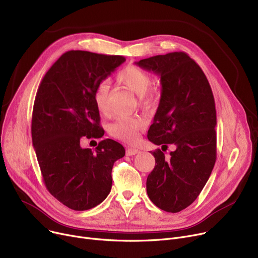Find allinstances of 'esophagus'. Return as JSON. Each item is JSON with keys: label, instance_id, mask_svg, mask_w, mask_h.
Masks as SVG:
<instances>
[{"label": "esophagus", "instance_id": "esophagus-1", "mask_svg": "<svg viewBox=\"0 0 258 258\" xmlns=\"http://www.w3.org/2000/svg\"><path fill=\"white\" fill-rule=\"evenodd\" d=\"M138 153H139V151L136 150V148H127L126 152H125L126 156H135V155L138 154Z\"/></svg>", "mask_w": 258, "mask_h": 258}]
</instances>
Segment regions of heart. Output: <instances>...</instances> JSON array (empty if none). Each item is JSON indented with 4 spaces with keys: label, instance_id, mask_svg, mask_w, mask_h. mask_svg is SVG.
<instances>
[{
    "label": "heart",
    "instance_id": "obj_1",
    "mask_svg": "<svg viewBox=\"0 0 258 258\" xmlns=\"http://www.w3.org/2000/svg\"><path fill=\"white\" fill-rule=\"evenodd\" d=\"M118 83L123 85L134 94L138 95L140 104L146 110H154L159 104L161 91L158 88H151L152 77L146 71L136 66H127L117 75ZM108 86L100 84L94 93V99L98 110L102 114L108 113L107 107ZM145 122L141 118H118L111 125V134L115 138L128 143L135 142L138 133L144 127Z\"/></svg>",
    "mask_w": 258,
    "mask_h": 258
}]
</instances>
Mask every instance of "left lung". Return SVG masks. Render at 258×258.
<instances>
[{
	"instance_id": "1",
	"label": "left lung",
	"mask_w": 258,
	"mask_h": 258,
	"mask_svg": "<svg viewBox=\"0 0 258 258\" xmlns=\"http://www.w3.org/2000/svg\"><path fill=\"white\" fill-rule=\"evenodd\" d=\"M160 76L161 98L147 138L162 150L175 145L169 159L153 152L148 198L160 209L179 212L191 205L206 185L216 160V111L213 94L200 66L184 52L135 62ZM166 151V150H165Z\"/></svg>"
}]
</instances>
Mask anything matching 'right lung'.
I'll return each instance as SVG.
<instances>
[{"label": "right lung", "instance_id": "obj_1", "mask_svg": "<svg viewBox=\"0 0 258 258\" xmlns=\"http://www.w3.org/2000/svg\"><path fill=\"white\" fill-rule=\"evenodd\" d=\"M125 61L120 55L72 50L53 63L40 83L32 113V144L49 192L70 209L84 211L105 200L120 143L102 140L93 152L83 137L101 138L96 88Z\"/></svg>", "mask_w": 258, "mask_h": 258}]
</instances>
